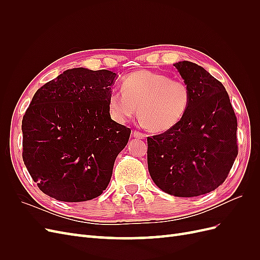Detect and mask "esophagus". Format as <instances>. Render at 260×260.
Segmentation results:
<instances>
[{"mask_svg": "<svg viewBox=\"0 0 260 260\" xmlns=\"http://www.w3.org/2000/svg\"><path fill=\"white\" fill-rule=\"evenodd\" d=\"M133 137L137 139H145L146 135H144V133L140 132V131H133Z\"/></svg>", "mask_w": 260, "mask_h": 260, "instance_id": "obj_1", "label": "esophagus"}]
</instances>
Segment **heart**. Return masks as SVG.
Instances as JSON below:
<instances>
[{
	"label": "heart",
	"mask_w": 260,
	"mask_h": 260,
	"mask_svg": "<svg viewBox=\"0 0 260 260\" xmlns=\"http://www.w3.org/2000/svg\"><path fill=\"white\" fill-rule=\"evenodd\" d=\"M191 104L188 85L167 75L139 70L124 78L122 91H113L108 98V113L117 122H125L136 115L153 132L174 129Z\"/></svg>",
	"instance_id": "obj_1"
}]
</instances>
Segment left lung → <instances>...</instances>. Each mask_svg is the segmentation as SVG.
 <instances>
[{
  "label": "left lung",
  "mask_w": 260,
  "mask_h": 260,
  "mask_svg": "<svg viewBox=\"0 0 260 260\" xmlns=\"http://www.w3.org/2000/svg\"><path fill=\"white\" fill-rule=\"evenodd\" d=\"M191 91V104L174 129L147 138V165L165 193L193 198L224 182L238 156L235 117L223 84L192 61L174 64Z\"/></svg>",
  "instance_id": "1"
}]
</instances>
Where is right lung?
I'll return each mask as SVG.
<instances>
[{
	"label": "right lung",
	"mask_w": 260,
	"mask_h": 260,
	"mask_svg": "<svg viewBox=\"0 0 260 260\" xmlns=\"http://www.w3.org/2000/svg\"><path fill=\"white\" fill-rule=\"evenodd\" d=\"M116 78L106 69L73 68L36 92L22 118V159L44 194L84 202L107 187L131 133L108 113Z\"/></svg>",
	"instance_id": "1"
}]
</instances>
